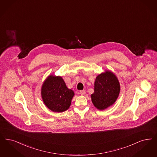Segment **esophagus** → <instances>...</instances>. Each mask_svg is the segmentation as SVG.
<instances>
[{
	"instance_id": "34e87169",
	"label": "esophagus",
	"mask_w": 157,
	"mask_h": 157,
	"mask_svg": "<svg viewBox=\"0 0 157 157\" xmlns=\"http://www.w3.org/2000/svg\"><path fill=\"white\" fill-rule=\"evenodd\" d=\"M80 94L82 95V96H83V95H85V94H86V92H85V90H80Z\"/></svg>"
}]
</instances>
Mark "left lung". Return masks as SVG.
I'll return each mask as SVG.
<instances>
[{
	"label": "left lung",
	"instance_id": "8db88e82",
	"mask_svg": "<svg viewBox=\"0 0 157 157\" xmlns=\"http://www.w3.org/2000/svg\"><path fill=\"white\" fill-rule=\"evenodd\" d=\"M94 85V92L90 95L94 106L99 110H104L112 106L120 92V85L116 75L106 70L96 76Z\"/></svg>",
	"mask_w": 157,
	"mask_h": 157
}]
</instances>
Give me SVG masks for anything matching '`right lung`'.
<instances>
[{
	"mask_svg": "<svg viewBox=\"0 0 157 157\" xmlns=\"http://www.w3.org/2000/svg\"><path fill=\"white\" fill-rule=\"evenodd\" d=\"M41 94L44 105L50 110L61 113L69 109L75 94L67 86L62 76L50 75L41 86Z\"/></svg>",
	"mask_w": 157,
	"mask_h": 157,
	"instance_id": "1",
	"label": "right lung"
}]
</instances>
